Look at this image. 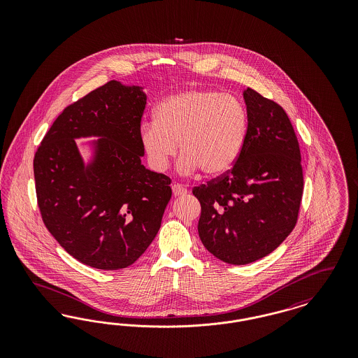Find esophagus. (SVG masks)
Returning a JSON list of instances; mask_svg holds the SVG:
<instances>
[{"instance_id":"34e87169","label":"esophagus","mask_w":358,"mask_h":358,"mask_svg":"<svg viewBox=\"0 0 358 358\" xmlns=\"http://www.w3.org/2000/svg\"><path fill=\"white\" fill-rule=\"evenodd\" d=\"M171 189H173V194L174 196H184V194L187 193V187L181 185V184H173Z\"/></svg>"}]
</instances>
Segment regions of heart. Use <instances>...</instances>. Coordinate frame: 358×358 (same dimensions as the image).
I'll return each mask as SVG.
<instances>
[{
    "label": "heart",
    "instance_id": "heart-1",
    "mask_svg": "<svg viewBox=\"0 0 358 358\" xmlns=\"http://www.w3.org/2000/svg\"><path fill=\"white\" fill-rule=\"evenodd\" d=\"M248 126V110L238 98L217 90L194 88L158 103L154 122L142 123L139 141L157 171L168 168L178 142L182 171L201 169L216 177L238 162Z\"/></svg>",
    "mask_w": 358,
    "mask_h": 358
}]
</instances>
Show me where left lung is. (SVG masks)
I'll use <instances>...</instances> for the list:
<instances>
[{
  "label": "left lung",
  "mask_w": 358,
  "mask_h": 358,
  "mask_svg": "<svg viewBox=\"0 0 358 358\" xmlns=\"http://www.w3.org/2000/svg\"><path fill=\"white\" fill-rule=\"evenodd\" d=\"M250 126L235 166L193 187L201 204L199 236L229 264L271 254L294 229L303 194L299 143L286 111L252 88L243 94Z\"/></svg>",
  "instance_id": "left-lung-1"
}]
</instances>
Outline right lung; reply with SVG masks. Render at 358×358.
<instances>
[{
  "instance_id": "add662e5",
  "label": "right lung",
  "mask_w": 358,
  "mask_h": 358,
  "mask_svg": "<svg viewBox=\"0 0 358 358\" xmlns=\"http://www.w3.org/2000/svg\"><path fill=\"white\" fill-rule=\"evenodd\" d=\"M146 95L117 80L69 104L34 154L37 204L47 229L80 263L131 266L153 241L171 197V180L141 164ZM101 136L85 165L76 137Z\"/></svg>"
}]
</instances>
